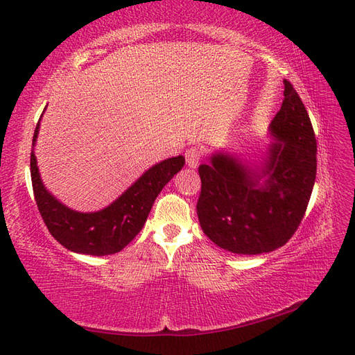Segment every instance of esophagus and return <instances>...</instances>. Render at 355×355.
Masks as SVG:
<instances>
[{
	"mask_svg": "<svg viewBox=\"0 0 355 355\" xmlns=\"http://www.w3.org/2000/svg\"><path fill=\"white\" fill-rule=\"evenodd\" d=\"M185 159L189 168H196L198 166V161L202 159V150L198 148H189L185 152Z\"/></svg>",
	"mask_w": 355,
	"mask_h": 355,
	"instance_id": "1",
	"label": "esophagus"
}]
</instances>
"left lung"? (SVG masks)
Here are the masks:
<instances>
[{
  "label": "left lung",
  "instance_id": "left-lung-1",
  "mask_svg": "<svg viewBox=\"0 0 355 355\" xmlns=\"http://www.w3.org/2000/svg\"><path fill=\"white\" fill-rule=\"evenodd\" d=\"M284 99L270 125L272 143L261 162L215 152L198 167L197 215L214 244L236 254L284 245L304 217L316 179V138L304 103L284 80Z\"/></svg>",
  "mask_w": 355,
  "mask_h": 355
}]
</instances>
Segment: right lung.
<instances>
[{
    "mask_svg": "<svg viewBox=\"0 0 355 355\" xmlns=\"http://www.w3.org/2000/svg\"><path fill=\"white\" fill-rule=\"evenodd\" d=\"M39 128L40 122L34 131L30 158L34 198L51 235L73 253L108 256L123 250L143 229L161 189L185 164L182 155L164 159L146 170L107 207L96 212H78L57 200L42 182L34 155Z\"/></svg>",
    "mask_w": 355,
    "mask_h": 355,
    "instance_id": "1",
    "label": "right lung"
}]
</instances>
